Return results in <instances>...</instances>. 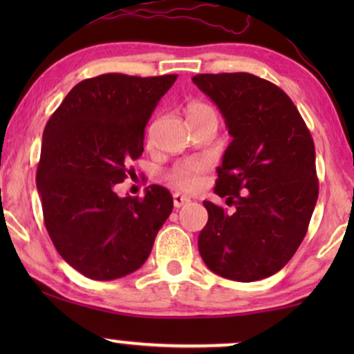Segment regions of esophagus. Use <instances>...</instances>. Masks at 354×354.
I'll return each mask as SVG.
<instances>
[{"label": "esophagus", "mask_w": 354, "mask_h": 354, "mask_svg": "<svg viewBox=\"0 0 354 354\" xmlns=\"http://www.w3.org/2000/svg\"><path fill=\"white\" fill-rule=\"evenodd\" d=\"M172 200H174V206H176L177 209H178V207L185 206V205H188V203H190V198L185 196V195H182V193H174Z\"/></svg>", "instance_id": "1"}]
</instances>
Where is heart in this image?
Instances as JSON below:
<instances>
[{"label": "heart", "mask_w": 354, "mask_h": 354, "mask_svg": "<svg viewBox=\"0 0 354 354\" xmlns=\"http://www.w3.org/2000/svg\"><path fill=\"white\" fill-rule=\"evenodd\" d=\"M188 120L196 119H212L217 122V113L211 104L193 101L187 106ZM209 169V159L207 158H188L177 162L169 171V180L174 187L180 190H195L200 185L201 176Z\"/></svg>", "instance_id": "1"}]
</instances>
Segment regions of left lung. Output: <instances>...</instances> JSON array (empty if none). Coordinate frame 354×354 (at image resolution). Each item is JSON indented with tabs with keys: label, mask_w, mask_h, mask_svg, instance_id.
I'll use <instances>...</instances> for the list:
<instances>
[{
	"label": "left lung",
	"mask_w": 354,
	"mask_h": 354,
	"mask_svg": "<svg viewBox=\"0 0 354 354\" xmlns=\"http://www.w3.org/2000/svg\"><path fill=\"white\" fill-rule=\"evenodd\" d=\"M193 84L224 115L232 142L214 192L235 206L203 201L198 236L205 264L221 277L254 282L279 272L308 232L319 195L316 149L283 90L246 72L198 74Z\"/></svg>",
	"instance_id": "obj_1"
}]
</instances>
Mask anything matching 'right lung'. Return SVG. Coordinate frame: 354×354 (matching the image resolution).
Segmentation results:
<instances>
[{"label": "right lung", "instance_id": "1", "mask_svg": "<svg viewBox=\"0 0 354 354\" xmlns=\"http://www.w3.org/2000/svg\"><path fill=\"white\" fill-rule=\"evenodd\" d=\"M177 75L103 74L82 80L48 120L37 188L53 245L85 277L114 280L142 268L172 212L169 190L118 196L142 156L145 127Z\"/></svg>", "mask_w": 354, "mask_h": 354}]
</instances>
